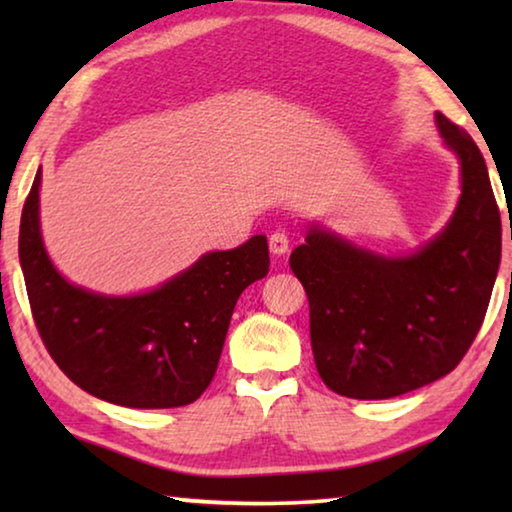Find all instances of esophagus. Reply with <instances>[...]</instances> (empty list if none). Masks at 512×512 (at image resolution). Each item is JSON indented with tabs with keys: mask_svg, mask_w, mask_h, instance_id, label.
Here are the masks:
<instances>
[{
	"mask_svg": "<svg viewBox=\"0 0 512 512\" xmlns=\"http://www.w3.org/2000/svg\"><path fill=\"white\" fill-rule=\"evenodd\" d=\"M268 246H271V253L277 255V257L289 253V246H291L289 235L284 230H275L273 235L268 237Z\"/></svg>",
	"mask_w": 512,
	"mask_h": 512,
	"instance_id": "34e87169",
	"label": "esophagus"
}]
</instances>
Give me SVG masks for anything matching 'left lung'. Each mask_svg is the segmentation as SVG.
Wrapping results in <instances>:
<instances>
[{"mask_svg":"<svg viewBox=\"0 0 512 512\" xmlns=\"http://www.w3.org/2000/svg\"><path fill=\"white\" fill-rule=\"evenodd\" d=\"M461 169L456 210L411 255H381L311 223L291 253L309 298L320 379L352 400H388L452 372L481 329L501 262L488 167L465 131L436 112Z\"/></svg>","mask_w":512,"mask_h":512,"instance_id":"obj_1","label":"left lung"}]
</instances>
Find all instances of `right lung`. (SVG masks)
<instances>
[{
    "instance_id": "1",
    "label": "right lung",
    "mask_w": 512,
    "mask_h": 512,
    "mask_svg": "<svg viewBox=\"0 0 512 512\" xmlns=\"http://www.w3.org/2000/svg\"><path fill=\"white\" fill-rule=\"evenodd\" d=\"M42 169L20 221V266L33 320L58 368L99 400L173 409L203 395L241 293L268 273L264 235L212 250L160 287L106 296L58 273L40 232Z\"/></svg>"
}]
</instances>
